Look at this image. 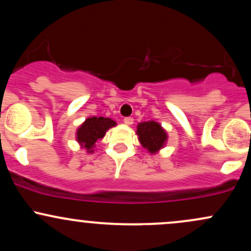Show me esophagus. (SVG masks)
<instances>
[{"label": "esophagus", "mask_w": 251, "mask_h": 251, "mask_svg": "<svg viewBox=\"0 0 251 251\" xmlns=\"http://www.w3.org/2000/svg\"><path fill=\"white\" fill-rule=\"evenodd\" d=\"M124 123H125V125H132V124H133V118L126 117L125 119H124Z\"/></svg>", "instance_id": "34e87169"}]
</instances>
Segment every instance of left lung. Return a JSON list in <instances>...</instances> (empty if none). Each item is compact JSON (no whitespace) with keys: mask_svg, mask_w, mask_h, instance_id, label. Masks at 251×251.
Instances as JSON below:
<instances>
[{"mask_svg":"<svg viewBox=\"0 0 251 251\" xmlns=\"http://www.w3.org/2000/svg\"><path fill=\"white\" fill-rule=\"evenodd\" d=\"M138 139L144 149L151 154L157 153L165 146L168 142V133L159 123L154 120L139 123L137 126Z\"/></svg>","mask_w":251,"mask_h":251,"instance_id":"1","label":"left lung"}]
</instances>
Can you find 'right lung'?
<instances>
[{
    "label": "right lung",
    "instance_id": "1",
    "mask_svg": "<svg viewBox=\"0 0 251 251\" xmlns=\"http://www.w3.org/2000/svg\"><path fill=\"white\" fill-rule=\"evenodd\" d=\"M117 123L111 118L89 117L76 129V142L88 153H93L96 143L105 137L106 132L114 127Z\"/></svg>",
    "mask_w": 251,
    "mask_h": 251
}]
</instances>
